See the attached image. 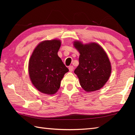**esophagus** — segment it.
I'll return each mask as SVG.
<instances>
[{
  "label": "esophagus",
  "instance_id": "1",
  "mask_svg": "<svg viewBox=\"0 0 135 135\" xmlns=\"http://www.w3.org/2000/svg\"><path fill=\"white\" fill-rule=\"evenodd\" d=\"M68 69H69V71H70V72H72V71H73V70H74V67L72 65L69 66V67H68Z\"/></svg>",
  "mask_w": 135,
  "mask_h": 135
}]
</instances>
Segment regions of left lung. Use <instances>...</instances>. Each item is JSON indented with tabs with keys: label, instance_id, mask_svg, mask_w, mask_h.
Returning <instances> with one entry per match:
<instances>
[{
	"label": "left lung",
	"instance_id": "8db88e82",
	"mask_svg": "<svg viewBox=\"0 0 135 135\" xmlns=\"http://www.w3.org/2000/svg\"><path fill=\"white\" fill-rule=\"evenodd\" d=\"M74 46L79 51V65L74 71L79 84L87 92L98 90L110 78L111 65L105 50L99 44L90 42L84 44L74 42Z\"/></svg>",
	"mask_w": 135,
	"mask_h": 135
}]
</instances>
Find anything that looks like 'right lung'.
Segmentation results:
<instances>
[{
	"label": "right lung",
	"instance_id": "1",
	"mask_svg": "<svg viewBox=\"0 0 135 135\" xmlns=\"http://www.w3.org/2000/svg\"><path fill=\"white\" fill-rule=\"evenodd\" d=\"M61 44V41L57 39L42 41L34 49L30 57V78L35 88L42 93L55 94L64 74L69 71L57 54Z\"/></svg>",
	"mask_w": 135,
	"mask_h": 135
}]
</instances>
